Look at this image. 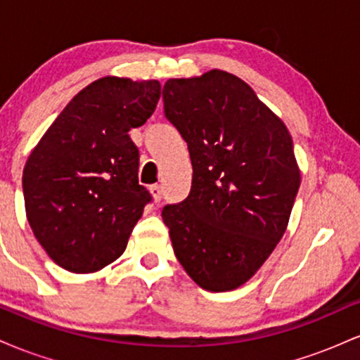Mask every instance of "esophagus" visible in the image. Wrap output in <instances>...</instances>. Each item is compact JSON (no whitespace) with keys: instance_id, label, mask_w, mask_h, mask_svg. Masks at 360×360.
Masks as SVG:
<instances>
[{"instance_id":"1","label":"esophagus","mask_w":360,"mask_h":360,"mask_svg":"<svg viewBox=\"0 0 360 360\" xmlns=\"http://www.w3.org/2000/svg\"><path fill=\"white\" fill-rule=\"evenodd\" d=\"M150 194H152V198H154L155 203H160V200H162V186H159V184L150 186Z\"/></svg>"}]
</instances>
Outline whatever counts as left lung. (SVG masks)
<instances>
[{
    "label": "left lung",
    "instance_id": "obj_1",
    "mask_svg": "<svg viewBox=\"0 0 360 360\" xmlns=\"http://www.w3.org/2000/svg\"><path fill=\"white\" fill-rule=\"evenodd\" d=\"M162 98L193 162L189 196L162 210L172 249L198 286L232 291L288 229L301 183L292 139L245 81L220 69L167 79Z\"/></svg>",
    "mask_w": 360,
    "mask_h": 360
}]
</instances>
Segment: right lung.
Wrapping results in <instances>:
<instances>
[{"label":"right lung","instance_id":"obj_1","mask_svg":"<svg viewBox=\"0 0 360 360\" xmlns=\"http://www.w3.org/2000/svg\"><path fill=\"white\" fill-rule=\"evenodd\" d=\"M159 98L157 79L100 77L68 103L28 155L27 220L62 269L91 274L125 252L150 201L128 131L150 118Z\"/></svg>","mask_w":360,"mask_h":360}]
</instances>
